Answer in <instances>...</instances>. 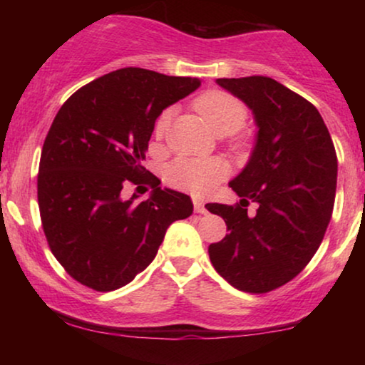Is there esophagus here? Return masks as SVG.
Returning <instances> with one entry per match:
<instances>
[{"label": "esophagus", "instance_id": "obj_1", "mask_svg": "<svg viewBox=\"0 0 365 365\" xmlns=\"http://www.w3.org/2000/svg\"><path fill=\"white\" fill-rule=\"evenodd\" d=\"M194 204V211L199 212V214H207V207H206V202L199 201V199H194L192 201Z\"/></svg>", "mask_w": 365, "mask_h": 365}]
</instances>
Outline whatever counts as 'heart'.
<instances>
[{
  "mask_svg": "<svg viewBox=\"0 0 365 365\" xmlns=\"http://www.w3.org/2000/svg\"><path fill=\"white\" fill-rule=\"evenodd\" d=\"M194 108L201 114L214 133L232 134L242 128L247 119V108L241 99L221 89H211L202 93ZM171 109H164L154 124V134L161 139L166 134L171 121ZM229 168L217 158H178L166 169V181L181 191L197 194L212 192L219 182L227 176Z\"/></svg>",
  "mask_w": 365,
  "mask_h": 365,
  "instance_id": "1",
  "label": "heart"
}]
</instances>
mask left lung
<instances>
[{
    "instance_id": "8db88e82",
    "label": "left lung",
    "mask_w": 365,
    "mask_h": 365,
    "mask_svg": "<svg viewBox=\"0 0 365 365\" xmlns=\"http://www.w3.org/2000/svg\"><path fill=\"white\" fill-rule=\"evenodd\" d=\"M216 83L247 104L257 138L246 168L229 182L241 201L206 206L229 231L209 246V259L231 286L264 294L292 281L321 246L336 197V149L316 106L276 79ZM249 202L258 206L252 217Z\"/></svg>"
}]
</instances>
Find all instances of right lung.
<instances>
[{
    "instance_id": "right-lung-1",
    "label": "right lung",
    "mask_w": 365,
    "mask_h": 365,
    "mask_svg": "<svg viewBox=\"0 0 365 365\" xmlns=\"http://www.w3.org/2000/svg\"><path fill=\"white\" fill-rule=\"evenodd\" d=\"M199 84L123 68L79 88L58 111L43 144L38 204L49 249L83 286H126L156 257L166 229L192 214L191 197L159 187L143 161L163 109ZM129 182L151 183L152 196L123 200Z\"/></svg>"
}]
</instances>
